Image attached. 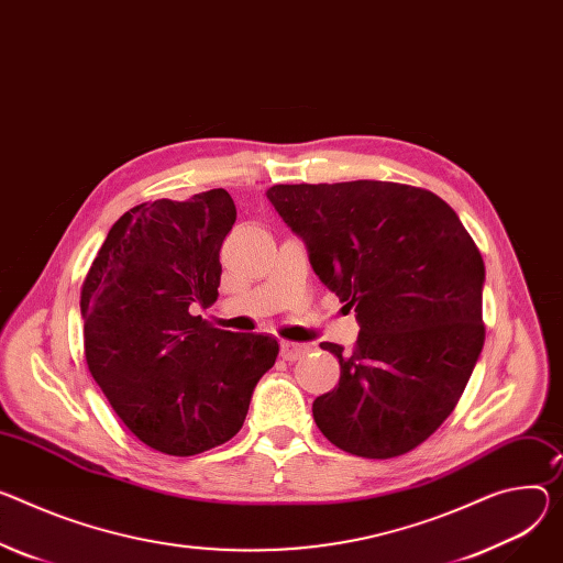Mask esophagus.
Instances as JSON below:
<instances>
[{
  "instance_id": "34e87169",
  "label": "esophagus",
  "mask_w": 563,
  "mask_h": 563,
  "mask_svg": "<svg viewBox=\"0 0 563 563\" xmlns=\"http://www.w3.org/2000/svg\"><path fill=\"white\" fill-rule=\"evenodd\" d=\"M305 352H308V345H305V343H294V341H283L280 343V356L285 362H296L298 356H302Z\"/></svg>"
}]
</instances>
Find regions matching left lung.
Masks as SVG:
<instances>
[{"label": "left lung", "instance_id": "1", "mask_svg": "<svg viewBox=\"0 0 563 563\" xmlns=\"http://www.w3.org/2000/svg\"><path fill=\"white\" fill-rule=\"evenodd\" d=\"M267 199L362 330L350 352L321 343L341 377L312 404L317 427L352 455L416 449L451 416L485 343L478 246L416 186L278 184Z\"/></svg>", "mask_w": 563, "mask_h": 563}]
</instances>
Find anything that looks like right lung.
Segmentation results:
<instances>
[{"label":"right lung","instance_id":"obj_1","mask_svg":"<svg viewBox=\"0 0 563 563\" xmlns=\"http://www.w3.org/2000/svg\"><path fill=\"white\" fill-rule=\"evenodd\" d=\"M235 222L224 188L128 211L82 283L85 360L123 424L147 446L195 455L244 424L278 341L195 314L218 298L220 246Z\"/></svg>","mask_w":563,"mask_h":563}]
</instances>
